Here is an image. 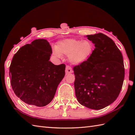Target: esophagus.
<instances>
[{"label":"esophagus","instance_id":"esophagus-1","mask_svg":"<svg viewBox=\"0 0 135 135\" xmlns=\"http://www.w3.org/2000/svg\"><path fill=\"white\" fill-rule=\"evenodd\" d=\"M65 73L66 74H70L73 73V70H72V68H71V67L70 66H66V68H65Z\"/></svg>","mask_w":135,"mask_h":135}]
</instances>
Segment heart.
<instances>
[{
	"instance_id": "b5f03b06",
	"label": "heart",
	"mask_w": 135,
	"mask_h": 135,
	"mask_svg": "<svg viewBox=\"0 0 135 135\" xmlns=\"http://www.w3.org/2000/svg\"><path fill=\"white\" fill-rule=\"evenodd\" d=\"M54 54L61 57L68 56L69 61L74 65H79L87 61L94 49L93 43L89 40L65 39L57 43Z\"/></svg>"
}]
</instances>
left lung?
I'll list each match as a JSON object with an SVG mask.
<instances>
[{"instance_id": "8db88e82", "label": "left lung", "mask_w": 135, "mask_h": 135, "mask_svg": "<svg viewBox=\"0 0 135 135\" xmlns=\"http://www.w3.org/2000/svg\"><path fill=\"white\" fill-rule=\"evenodd\" d=\"M95 49L87 61L75 66V96L81 105L101 110L112 104L121 91L125 77L122 53L102 33L86 35Z\"/></svg>"}]
</instances>
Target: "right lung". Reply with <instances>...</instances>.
<instances>
[{"mask_svg":"<svg viewBox=\"0 0 135 135\" xmlns=\"http://www.w3.org/2000/svg\"><path fill=\"white\" fill-rule=\"evenodd\" d=\"M52 54L46 39L34 40L14 54L10 66L11 85L16 95L28 104L47 105L65 76V64L49 61Z\"/></svg>","mask_w":135,"mask_h":135,"instance_id":"obj_1","label":"right lung"}]
</instances>
